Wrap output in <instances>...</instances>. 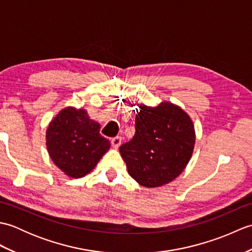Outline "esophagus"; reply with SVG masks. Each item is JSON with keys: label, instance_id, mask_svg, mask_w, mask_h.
<instances>
[{"label": "esophagus", "instance_id": "obj_1", "mask_svg": "<svg viewBox=\"0 0 252 252\" xmlns=\"http://www.w3.org/2000/svg\"><path fill=\"white\" fill-rule=\"evenodd\" d=\"M121 142H122V138L120 136H116L114 138H111V145L114 148H118L121 145Z\"/></svg>", "mask_w": 252, "mask_h": 252}]
</instances>
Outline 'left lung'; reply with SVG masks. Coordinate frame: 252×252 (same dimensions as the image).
Returning <instances> with one entry per match:
<instances>
[{
  "label": "left lung",
  "instance_id": "left-lung-1",
  "mask_svg": "<svg viewBox=\"0 0 252 252\" xmlns=\"http://www.w3.org/2000/svg\"><path fill=\"white\" fill-rule=\"evenodd\" d=\"M140 108L135 134L120 153L132 178L152 189L173 181L185 169L194 151L195 129L189 116L169 101Z\"/></svg>",
  "mask_w": 252,
  "mask_h": 252
}]
</instances>
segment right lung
I'll return each instance as SVG.
<instances>
[{"label": "right lung", "instance_id": "right-lung-1", "mask_svg": "<svg viewBox=\"0 0 252 252\" xmlns=\"http://www.w3.org/2000/svg\"><path fill=\"white\" fill-rule=\"evenodd\" d=\"M99 129L85 110L63 109L46 131V146L53 161L70 178L87 175L110 148V142L99 134Z\"/></svg>", "mask_w": 252, "mask_h": 252}]
</instances>
